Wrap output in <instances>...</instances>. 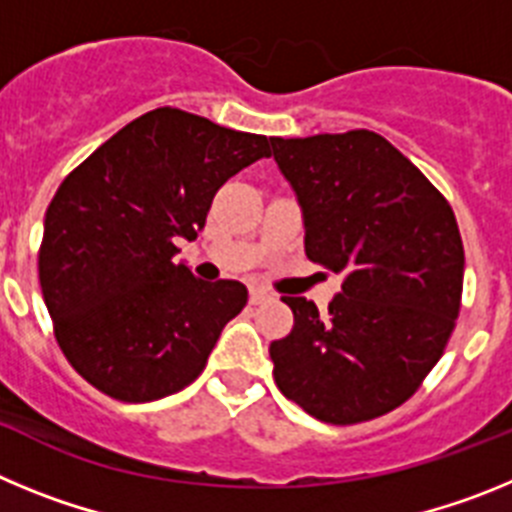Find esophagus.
<instances>
[{
	"instance_id": "esophagus-1",
	"label": "esophagus",
	"mask_w": 512,
	"mask_h": 512,
	"mask_svg": "<svg viewBox=\"0 0 512 512\" xmlns=\"http://www.w3.org/2000/svg\"><path fill=\"white\" fill-rule=\"evenodd\" d=\"M248 300H251V305H261V302H269L271 295H269V292H266V289L253 287L251 295H248Z\"/></svg>"
}]
</instances>
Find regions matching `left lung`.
<instances>
[{
  "mask_svg": "<svg viewBox=\"0 0 512 512\" xmlns=\"http://www.w3.org/2000/svg\"><path fill=\"white\" fill-rule=\"evenodd\" d=\"M271 148L300 205L307 259L341 277L328 312L282 297L295 328L269 346L277 387L333 425L390 413L438 364L459 315L454 212L372 130L274 138Z\"/></svg>",
  "mask_w": 512,
  "mask_h": 512,
  "instance_id": "obj_1",
  "label": "left lung"
}]
</instances>
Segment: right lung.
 <instances>
[{
  "label": "right lung",
  "mask_w": 512,
  "mask_h": 512,
  "mask_svg": "<svg viewBox=\"0 0 512 512\" xmlns=\"http://www.w3.org/2000/svg\"><path fill=\"white\" fill-rule=\"evenodd\" d=\"M271 140L158 107L63 179L43 220L40 289L58 346L99 392L151 402L200 377L248 289L194 277L176 241L197 238L217 189L269 158Z\"/></svg>",
  "instance_id": "right-lung-1"
}]
</instances>
